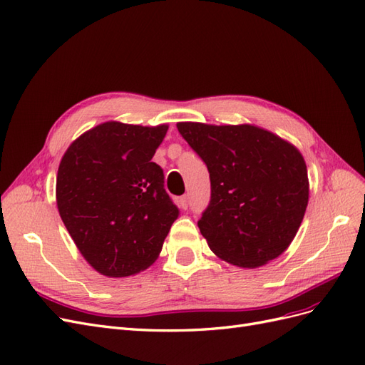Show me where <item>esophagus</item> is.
<instances>
[{"mask_svg":"<svg viewBox=\"0 0 365 365\" xmlns=\"http://www.w3.org/2000/svg\"><path fill=\"white\" fill-rule=\"evenodd\" d=\"M178 204H180V208H182V210L189 208V196H181Z\"/></svg>","mask_w":365,"mask_h":365,"instance_id":"1","label":"esophagus"}]
</instances>
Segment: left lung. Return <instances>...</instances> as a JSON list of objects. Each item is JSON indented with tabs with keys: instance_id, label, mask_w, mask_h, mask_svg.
Listing matches in <instances>:
<instances>
[{
	"instance_id": "left-lung-1",
	"label": "left lung",
	"mask_w": 365,
	"mask_h": 365,
	"mask_svg": "<svg viewBox=\"0 0 365 365\" xmlns=\"http://www.w3.org/2000/svg\"><path fill=\"white\" fill-rule=\"evenodd\" d=\"M207 164L212 200L197 220L216 256L254 269L277 259L306 213V163L292 143L256 125L176 123Z\"/></svg>"
}]
</instances>
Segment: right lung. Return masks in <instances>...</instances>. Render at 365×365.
<instances>
[{
	"label": "right lung",
	"instance_id": "add662e5",
	"mask_svg": "<svg viewBox=\"0 0 365 365\" xmlns=\"http://www.w3.org/2000/svg\"><path fill=\"white\" fill-rule=\"evenodd\" d=\"M168 129L103 121L77 137L59 163L61 219L83 259L105 277L149 268L178 217L163 170L152 163Z\"/></svg>",
	"mask_w": 365,
	"mask_h": 365
}]
</instances>
